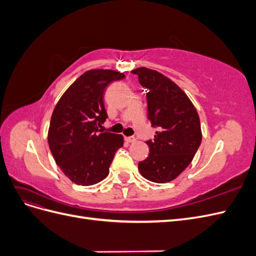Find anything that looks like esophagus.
I'll return each instance as SVG.
<instances>
[{
  "label": "esophagus",
  "instance_id": "34e87169",
  "mask_svg": "<svg viewBox=\"0 0 256 256\" xmlns=\"http://www.w3.org/2000/svg\"><path fill=\"white\" fill-rule=\"evenodd\" d=\"M125 141L127 143H134L136 141V138L134 136H126L125 138Z\"/></svg>",
  "mask_w": 256,
  "mask_h": 256
}]
</instances>
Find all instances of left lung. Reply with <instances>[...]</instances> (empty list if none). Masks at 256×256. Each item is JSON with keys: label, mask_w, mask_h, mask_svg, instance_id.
Returning a JSON list of instances; mask_svg holds the SVG:
<instances>
[{"label": "left lung", "mask_w": 256, "mask_h": 256, "mask_svg": "<svg viewBox=\"0 0 256 256\" xmlns=\"http://www.w3.org/2000/svg\"><path fill=\"white\" fill-rule=\"evenodd\" d=\"M146 88L147 111L158 131L146 144L150 154L138 162L141 175L154 182H171L187 168L202 142L196 109L184 92L162 74L145 67L132 70Z\"/></svg>", "instance_id": "obj_1"}]
</instances>
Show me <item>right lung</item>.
<instances>
[{"mask_svg":"<svg viewBox=\"0 0 256 256\" xmlns=\"http://www.w3.org/2000/svg\"><path fill=\"white\" fill-rule=\"evenodd\" d=\"M125 74L110 69H92L80 76L54 108L48 143L56 164L79 186L95 184L109 174L115 152L124 144L122 134L102 132L108 118L106 88Z\"/></svg>","mask_w":256,"mask_h":256,"instance_id":"right-lung-1","label":"right lung"}]
</instances>
